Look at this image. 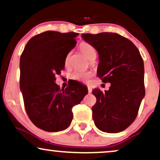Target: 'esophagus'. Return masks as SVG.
<instances>
[{"label": "esophagus", "mask_w": 160, "mask_h": 160, "mask_svg": "<svg viewBox=\"0 0 160 160\" xmlns=\"http://www.w3.org/2000/svg\"><path fill=\"white\" fill-rule=\"evenodd\" d=\"M88 93H92V88H91L90 86H88Z\"/></svg>", "instance_id": "1"}]
</instances>
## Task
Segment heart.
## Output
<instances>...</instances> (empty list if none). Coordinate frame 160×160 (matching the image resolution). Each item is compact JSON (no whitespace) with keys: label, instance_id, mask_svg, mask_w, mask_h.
Returning a JSON list of instances; mask_svg holds the SVG:
<instances>
[{"label":"heart","instance_id":"obj_1","mask_svg":"<svg viewBox=\"0 0 160 160\" xmlns=\"http://www.w3.org/2000/svg\"><path fill=\"white\" fill-rule=\"evenodd\" d=\"M80 49L82 53L85 54V56L88 58V60H92L96 58L97 57V52L95 48L93 47L92 45L89 43H86V42H82L80 45ZM70 56L71 53L69 52L66 57L65 59V65L67 66L69 64L70 61ZM92 76V74L90 72H80V71H76L73 72L71 75L73 80H79V81H88V79Z\"/></svg>","mask_w":160,"mask_h":160}]
</instances>
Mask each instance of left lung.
Returning <instances> with one entry per match:
<instances>
[{
    "label": "left lung",
    "instance_id": "obj_1",
    "mask_svg": "<svg viewBox=\"0 0 160 160\" xmlns=\"http://www.w3.org/2000/svg\"><path fill=\"white\" fill-rule=\"evenodd\" d=\"M82 38L98 52V76L111 83L104 92L92 91L97 98L92 107L94 124L106 133L124 131L134 121L145 97L142 57L130 40L117 33L82 34Z\"/></svg>",
    "mask_w": 160,
    "mask_h": 160
}]
</instances>
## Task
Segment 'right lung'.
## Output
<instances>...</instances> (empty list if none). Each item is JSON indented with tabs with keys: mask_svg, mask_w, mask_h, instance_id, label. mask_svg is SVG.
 Returning <instances> with one entry per match:
<instances>
[{
	"mask_svg": "<svg viewBox=\"0 0 160 160\" xmlns=\"http://www.w3.org/2000/svg\"><path fill=\"white\" fill-rule=\"evenodd\" d=\"M76 32L46 31L32 38L20 59V88L30 120L42 130L58 132L69 126L72 108L88 94L86 87L60 89L55 76L65 67L67 54L76 46Z\"/></svg>",
	"mask_w": 160,
	"mask_h": 160,
	"instance_id": "right-lung-1",
	"label": "right lung"
}]
</instances>
